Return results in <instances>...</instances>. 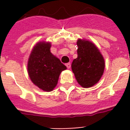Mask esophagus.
Returning <instances> with one entry per match:
<instances>
[{
	"label": "esophagus",
	"mask_w": 130,
	"mask_h": 130,
	"mask_svg": "<svg viewBox=\"0 0 130 130\" xmlns=\"http://www.w3.org/2000/svg\"><path fill=\"white\" fill-rule=\"evenodd\" d=\"M66 67H67V69H69L70 67H71V63H68L66 64Z\"/></svg>",
	"instance_id": "1"
}]
</instances>
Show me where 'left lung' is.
I'll return each mask as SVG.
<instances>
[{
    "instance_id": "obj_1",
    "label": "left lung",
    "mask_w": 130,
    "mask_h": 130,
    "mask_svg": "<svg viewBox=\"0 0 130 130\" xmlns=\"http://www.w3.org/2000/svg\"><path fill=\"white\" fill-rule=\"evenodd\" d=\"M78 57L72 64V69L78 84L84 88L98 83L104 71V59L98 47L91 41L78 39Z\"/></svg>"
}]
</instances>
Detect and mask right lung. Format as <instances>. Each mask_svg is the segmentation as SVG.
<instances>
[{"label": "right lung", "mask_w": 130, "mask_h": 130, "mask_svg": "<svg viewBox=\"0 0 130 130\" xmlns=\"http://www.w3.org/2000/svg\"><path fill=\"white\" fill-rule=\"evenodd\" d=\"M51 44L37 43L30 53L28 61V72L30 80L39 89L51 91L58 83L62 71L67 67L50 52Z\"/></svg>", "instance_id": "1"}]
</instances>
